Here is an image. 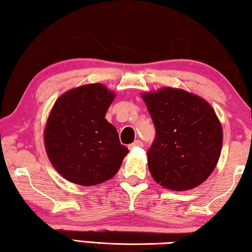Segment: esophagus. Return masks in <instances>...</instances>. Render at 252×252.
I'll return each mask as SVG.
<instances>
[{"label":"esophagus","mask_w":252,"mask_h":252,"mask_svg":"<svg viewBox=\"0 0 252 252\" xmlns=\"http://www.w3.org/2000/svg\"><path fill=\"white\" fill-rule=\"evenodd\" d=\"M142 146H143V143L141 140H136V141H134L133 143L129 144V149H133L135 147H142Z\"/></svg>","instance_id":"obj_1"}]
</instances>
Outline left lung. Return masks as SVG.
<instances>
[{
    "mask_svg": "<svg viewBox=\"0 0 252 252\" xmlns=\"http://www.w3.org/2000/svg\"><path fill=\"white\" fill-rule=\"evenodd\" d=\"M156 126L148 167L160 186L187 191L201 185L215 170L223 131L203 97L183 89L164 87L141 94Z\"/></svg>",
    "mask_w": 252,
    "mask_h": 252,
    "instance_id": "1",
    "label": "left lung"
}]
</instances>
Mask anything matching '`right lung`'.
<instances>
[{
  "label": "right lung",
  "instance_id": "add662e5",
  "mask_svg": "<svg viewBox=\"0 0 252 252\" xmlns=\"http://www.w3.org/2000/svg\"><path fill=\"white\" fill-rule=\"evenodd\" d=\"M116 93L101 83L84 84L58 97L44 127L51 164L67 181L95 186L116 176L129 153L105 113Z\"/></svg>",
  "mask_w": 252,
  "mask_h": 252
}]
</instances>
